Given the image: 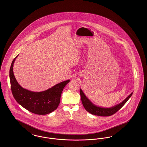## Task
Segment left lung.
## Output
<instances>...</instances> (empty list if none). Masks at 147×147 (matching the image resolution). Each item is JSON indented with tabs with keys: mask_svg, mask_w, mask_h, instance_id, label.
I'll return each mask as SVG.
<instances>
[{
	"mask_svg": "<svg viewBox=\"0 0 147 147\" xmlns=\"http://www.w3.org/2000/svg\"><path fill=\"white\" fill-rule=\"evenodd\" d=\"M80 94L82 104L84 106L85 109L88 112L90 113L92 115L99 116H110L116 113L122 107V106L126 104V102L132 96L133 92H132L125 100H124L122 102L119 104V105H117L111 108L100 107L92 104L89 100V99L86 97V96L84 95L83 92L81 89H80Z\"/></svg>",
	"mask_w": 147,
	"mask_h": 147,
	"instance_id": "8db88e82",
	"label": "left lung"
}]
</instances>
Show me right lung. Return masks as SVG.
Instances as JSON below:
<instances>
[{"label": "right lung", "mask_w": 147, "mask_h": 147, "mask_svg": "<svg viewBox=\"0 0 147 147\" xmlns=\"http://www.w3.org/2000/svg\"><path fill=\"white\" fill-rule=\"evenodd\" d=\"M16 56L12 62L9 71L11 89L16 101L28 111L37 115H46L57 109L60 103L63 88L69 80L57 84L42 92H33L22 88L17 82L13 73V64Z\"/></svg>", "instance_id": "right-lung-1"}]
</instances>
